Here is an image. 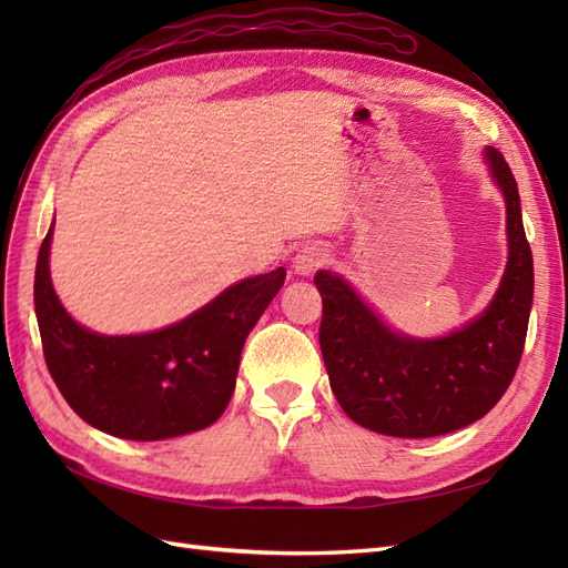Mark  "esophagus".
I'll return each mask as SVG.
<instances>
[{
	"mask_svg": "<svg viewBox=\"0 0 568 568\" xmlns=\"http://www.w3.org/2000/svg\"><path fill=\"white\" fill-rule=\"evenodd\" d=\"M324 263H327V253H324V251L317 248V246H305V248L300 251L297 256H295L293 271H295L297 275L310 277V275H315Z\"/></svg>",
	"mask_w": 568,
	"mask_h": 568,
	"instance_id": "34e87169",
	"label": "esophagus"
}]
</instances>
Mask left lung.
Wrapping results in <instances>:
<instances>
[{
    "instance_id": "left-lung-1",
    "label": "left lung",
    "mask_w": 568,
    "mask_h": 568,
    "mask_svg": "<svg viewBox=\"0 0 568 568\" xmlns=\"http://www.w3.org/2000/svg\"><path fill=\"white\" fill-rule=\"evenodd\" d=\"M484 161L505 200L508 263L488 307L444 336L393 329L339 273L317 271L320 348L332 390L356 425L388 437H439L474 425L508 390L520 364L535 295L520 192L500 151Z\"/></svg>"
}]
</instances>
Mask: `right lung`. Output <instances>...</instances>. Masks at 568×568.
<instances>
[{"mask_svg": "<svg viewBox=\"0 0 568 568\" xmlns=\"http://www.w3.org/2000/svg\"><path fill=\"white\" fill-rule=\"evenodd\" d=\"M53 224L36 261L33 305L45 366L68 405L94 429L131 442L183 437L220 419L241 348L283 287L285 268L229 285L171 327L98 334L72 320L53 291Z\"/></svg>", "mask_w": 568, "mask_h": 568, "instance_id": "obj_1", "label": "right lung"}]
</instances>
